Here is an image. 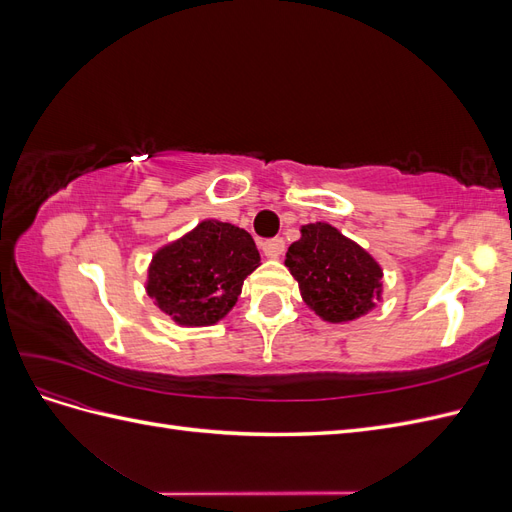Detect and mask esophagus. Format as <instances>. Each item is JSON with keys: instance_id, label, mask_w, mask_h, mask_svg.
<instances>
[{"instance_id": "1", "label": "esophagus", "mask_w": 512, "mask_h": 512, "mask_svg": "<svg viewBox=\"0 0 512 512\" xmlns=\"http://www.w3.org/2000/svg\"><path fill=\"white\" fill-rule=\"evenodd\" d=\"M262 252H265L267 258H280L284 252V239L273 237V239L262 241Z\"/></svg>"}]
</instances>
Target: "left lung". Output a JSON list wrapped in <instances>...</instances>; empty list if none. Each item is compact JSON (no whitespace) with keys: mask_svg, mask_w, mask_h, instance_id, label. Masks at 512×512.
<instances>
[{"mask_svg":"<svg viewBox=\"0 0 512 512\" xmlns=\"http://www.w3.org/2000/svg\"><path fill=\"white\" fill-rule=\"evenodd\" d=\"M286 267L303 301L327 322H350L380 299L378 262L329 224L303 226L301 239L288 247Z\"/></svg>","mask_w":512,"mask_h":512,"instance_id":"left-lung-1","label":"left lung"}]
</instances>
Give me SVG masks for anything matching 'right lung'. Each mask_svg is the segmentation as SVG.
<instances>
[{
    "label": "right lung",
    "instance_id": "1",
    "mask_svg": "<svg viewBox=\"0 0 512 512\" xmlns=\"http://www.w3.org/2000/svg\"><path fill=\"white\" fill-rule=\"evenodd\" d=\"M258 262L250 232L205 220L153 256L147 294L183 327H207L230 312Z\"/></svg>",
    "mask_w": 512,
    "mask_h": 512
}]
</instances>
